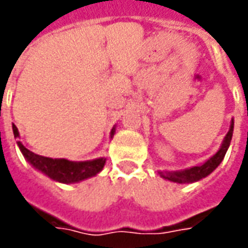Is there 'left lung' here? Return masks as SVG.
Segmentation results:
<instances>
[{
    "label": "left lung",
    "mask_w": 248,
    "mask_h": 248,
    "mask_svg": "<svg viewBox=\"0 0 248 248\" xmlns=\"http://www.w3.org/2000/svg\"><path fill=\"white\" fill-rule=\"evenodd\" d=\"M232 130H234V121L231 122V127H230L229 133L224 137V140L219 151L213 155L207 162H204L202 166H194L191 169H187V170H183V171H172V172H165L162 174V177L165 179H169L171 182L177 183H192L197 182L202 178L207 177L208 174L211 172L219 166V163L223 161L224 155H226V151L229 149L230 142H231V138H232Z\"/></svg>",
    "instance_id": "obj_1"
}]
</instances>
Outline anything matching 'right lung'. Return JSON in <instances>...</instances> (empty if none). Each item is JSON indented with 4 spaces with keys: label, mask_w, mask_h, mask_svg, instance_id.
<instances>
[{
    "label": "right lung",
    "mask_w": 248,
    "mask_h": 248,
    "mask_svg": "<svg viewBox=\"0 0 248 248\" xmlns=\"http://www.w3.org/2000/svg\"><path fill=\"white\" fill-rule=\"evenodd\" d=\"M14 137H18V129L13 124ZM114 134V129L111 130V135ZM19 150L24 156L30 162V165L40 170L53 181L62 183H74L83 181L86 178L94 177L95 174L101 171L105 166L106 158H98L94 161L85 162H71L67 159H53L47 156L37 155L33 151L28 150L19 140H17Z\"/></svg>",
    "instance_id": "1"
}]
</instances>
